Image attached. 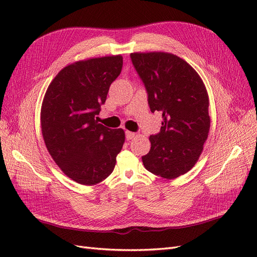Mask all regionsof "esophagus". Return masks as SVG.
Returning <instances> with one entry per match:
<instances>
[{"mask_svg":"<svg viewBox=\"0 0 257 257\" xmlns=\"http://www.w3.org/2000/svg\"><path fill=\"white\" fill-rule=\"evenodd\" d=\"M135 136H136V134L133 133V132L125 131V137H126L127 141H131V139H133Z\"/></svg>","mask_w":257,"mask_h":257,"instance_id":"1","label":"esophagus"}]
</instances>
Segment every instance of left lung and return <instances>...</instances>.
<instances>
[{"label": "left lung", "mask_w": 257, "mask_h": 257, "mask_svg": "<svg viewBox=\"0 0 257 257\" xmlns=\"http://www.w3.org/2000/svg\"><path fill=\"white\" fill-rule=\"evenodd\" d=\"M151 112H162V126L150 136L142 157L148 172L175 179L195 165L210 128L209 99L199 75L179 57L166 52L131 53Z\"/></svg>", "instance_id": "left-lung-1"}]
</instances>
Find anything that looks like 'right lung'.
Masks as SVG:
<instances>
[{"mask_svg": "<svg viewBox=\"0 0 257 257\" xmlns=\"http://www.w3.org/2000/svg\"><path fill=\"white\" fill-rule=\"evenodd\" d=\"M121 56L76 62L54 77L41 112L48 152L67 177L84 185L102 182L124 143L122 128L97 122L110 84L121 73Z\"/></svg>", "mask_w": 257, "mask_h": 257, "instance_id": "obj_1", "label": "right lung"}]
</instances>
